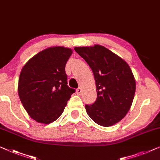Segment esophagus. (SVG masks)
<instances>
[{"label": "esophagus", "mask_w": 160, "mask_h": 160, "mask_svg": "<svg viewBox=\"0 0 160 160\" xmlns=\"http://www.w3.org/2000/svg\"><path fill=\"white\" fill-rule=\"evenodd\" d=\"M82 88H81V87L78 88V89H76V93H77L78 95H80V94H82Z\"/></svg>", "instance_id": "esophagus-1"}]
</instances>
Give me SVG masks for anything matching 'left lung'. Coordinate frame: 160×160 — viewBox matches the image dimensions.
I'll use <instances>...</instances> for the list:
<instances>
[{
	"mask_svg": "<svg viewBox=\"0 0 160 160\" xmlns=\"http://www.w3.org/2000/svg\"><path fill=\"white\" fill-rule=\"evenodd\" d=\"M92 70L97 97L92 105H86L87 114L99 126L115 125L131 107L136 81L128 64L104 46L75 47Z\"/></svg>",
	"mask_w": 160,
	"mask_h": 160,
	"instance_id": "1",
	"label": "left lung"
}]
</instances>
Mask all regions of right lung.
<instances>
[{"label":"right lung","mask_w":160,"mask_h":160,"mask_svg":"<svg viewBox=\"0 0 160 160\" xmlns=\"http://www.w3.org/2000/svg\"><path fill=\"white\" fill-rule=\"evenodd\" d=\"M72 50L61 46L48 48L27 62L18 84L20 100L37 122L51 123L63 113L75 89L67 85L65 67Z\"/></svg>","instance_id":"right-lung-1"}]
</instances>
